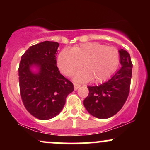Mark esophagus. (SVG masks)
<instances>
[{"label": "esophagus", "instance_id": "obj_1", "mask_svg": "<svg viewBox=\"0 0 150 150\" xmlns=\"http://www.w3.org/2000/svg\"><path fill=\"white\" fill-rule=\"evenodd\" d=\"M73 85H74V89H75V90H77V89L80 87V85H79V84L77 83H75V82H74Z\"/></svg>", "mask_w": 150, "mask_h": 150}]
</instances>
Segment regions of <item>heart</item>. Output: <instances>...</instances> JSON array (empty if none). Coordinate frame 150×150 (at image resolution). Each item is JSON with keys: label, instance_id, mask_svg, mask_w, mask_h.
Returning <instances> with one entry per match:
<instances>
[{"label": "heart", "instance_id": "obj_1", "mask_svg": "<svg viewBox=\"0 0 150 150\" xmlns=\"http://www.w3.org/2000/svg\"><path fill=\"white\" fill-rule=\"evenodd\" d=\"M120 54L113 46L99 43H85L70 50L64 49L58 56V65L66 76H71L82 67L84 70L75 76L80 82L92 80L100 83L109 78L119 64Z\"/></svg>", "mask_w": 150, "mask_h": 150}]
</instances>
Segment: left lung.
<instances>
[{
    "instance_id": "8db88e82",
    "label": "left lung",
    "mask_w": 150,
    "mask_h": 150,
    "mask_svg": "<svg viewBox=\"0 0 150 150\" xmlns=\"http://www.w3.org/2000/svg\"><path fill=\"white\" fill-rule=\"evenodd\" d=\"M121 68L113 76L98 86L87 87L89 94L84 100L87 111L96 118L105 119L121 109L130 92L132 63L129 53L119 51Z\"/></svg>"
}]
</instances>
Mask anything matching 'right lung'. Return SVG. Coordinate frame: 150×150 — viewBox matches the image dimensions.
I'll list each match as a JSON object with an SVG mask.
<instances>
[{
	"mask_svg": "<svg viewBox=\"0 0 150 150\" xmlns=\"http://www.w3.org/2000/svg\"><path fill=\"white\" fill-rule=\"evenodd\" d=\"M58 46L57 42L46 41L30 46L21 57L20 96L27 111L38 119H51L59 114L66 97L74 90L73 83L56 65ZM32 65L39 68L37 74L30 70Z\"/></svg>",
	"mask_w": 150,
	"mask_h": 150,
	"instance_id": "1",
	"label": "right lung"
}]
</instances>
